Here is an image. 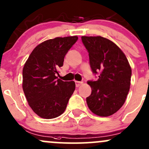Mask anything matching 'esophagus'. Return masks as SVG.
Segmentation results:
<instances>
[{"label": "esophagus", "instance_id": "1", "mask_svg": "<svg viewBox=\"0 0 149 149\" xmlns=\"http://www.w3.org/2000/svg\"><path fill=\"white\" fill-rule=\"evenodd\" d=\"M76 87H79L80 86H81V84H82L83 83V82H79V81H76Z\"/></svg>", "mask_w": 149, "mask_h": 149}]
</instances>
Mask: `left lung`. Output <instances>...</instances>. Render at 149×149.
<instances>
[{
  "mask_svg": "<svg viewBox=\"0 0 149 149\" xmlns=\"http://www.w3.org/2000/svg\"><path fill=\"white\" fill-rule=\"evenodd\" d=\"M89 55L96 81H88L92 92L86 98L89 109L101 117L110 116L125 103L130 88L132 69L122 51L112 41L97 37H81Z\"/></svg>",
  "mask_w": 149,
  "mask_h": 149,
  "instance_id": "left-lung-1",
  "label": "left lung"
}]
</instances>
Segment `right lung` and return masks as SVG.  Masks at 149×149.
<instances>
[{"label":"right lung","instance_id":"right-lung-1","mask_svg":"<svg viewBox=\"0 0 149 149\" xmlns=\"http://www.w3.org/2000/svg\"><path fill=\"white\" fill-rule=\"evenodd\" d=\"M77 36L56 37L42 42L29 55L22 70V88L32 110L45 119L63 113L76 88L74 81L58 79L67 52Z\"/></svg>","mask_w":149,"mask_h":149}]
</instances>
